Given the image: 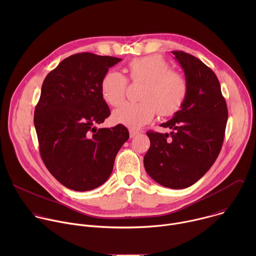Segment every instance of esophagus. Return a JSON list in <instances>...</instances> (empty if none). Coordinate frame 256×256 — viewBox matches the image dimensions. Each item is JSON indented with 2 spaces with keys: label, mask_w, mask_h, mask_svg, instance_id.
<instances>
[{
  "label": "esophagus",
  "mask_w": 256,
  "mask_h": 256,
  "mask_svg": "<svg viewBox=\"0 0 256 256\" xmlns=\"http://www.w3.org/2000/svg\"><path fill=\"white\" fill-rule=\"evenodd\" d=\"M140 132H138V130H134V128H130V138H134V136H138Z\"/></svg>",
  "instance_id": "esophagus-1"
}]
</instances>
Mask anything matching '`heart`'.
I'll return each instance as SVG.
<instances>
[{
  "label": "heart",
  "instance_id": "heart-1",
  "mask_svg": "<svg viewBox=\"0 0 256 256\" xmlns=\"http://www.w3.org/2000/svg\"><path fill=\"white\" fill-rule=\"evenodd\" d=\"M134 81L144 82L140 102H126L116 109L112 118L118 124L132 128H140L149 124L157 112L163 116L178 112L184 105L188 91L186 78L172 70V66L161 56L152 54L134 60L128 64ZM126 78L122 72L110 70L101 80L104 100L112 106L120 105L126 96Z\"/></svg>",
  "mask_w": 256,
  "mask_h": 256
}]
</instances>
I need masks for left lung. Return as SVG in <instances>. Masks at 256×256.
Listing matches in <instances>:
<instances>
[{
	"label": "left lung",
	"instance_id": "obj_1",
	"mask_svg": "<svg viewBox=\"0 0 256 256\" xmlns=\"http://www.w3.org/2000/svg\"><path fill=\"white\" fill-rule=\"evenodd\" d=\"M184 72L188 91L181 109L161 124L169 134L149 130L151 144L144 157L146 171L157 184L186 188L200 179L220 154L228 109L214 72L184 52H172Z\"/></svg>",
	"mask_w": 256,
	"mask_h": 256
}]
</instances>
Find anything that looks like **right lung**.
Returning a JSON list of instances; mask_svg holds the SVG:
<instances>
[{
    "label": "right lung",
    "mask_w": 256,
    "mask_h": 256,
    "mask_svg": "<svg viewBox=\"0 0 256 256\" xmlns=\"http://www.w3.org/2000/svg\"><path fill=\"white\" fill-rule=\"evenodd\" d=\"M122 58L90 52L72 54L46 77L35 107L34 126L44 163L52 176L72 190L87 192L110 176L128 128H98L110 116L101 80Z\"/></svg>",
    "instance_id": "add662e5"
}]
</instances>
